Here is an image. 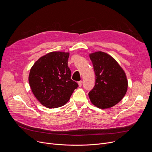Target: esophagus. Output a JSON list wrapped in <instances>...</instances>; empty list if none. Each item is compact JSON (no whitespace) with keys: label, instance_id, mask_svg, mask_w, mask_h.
Masks as SVG:
<instances>
[{"label":"esophagus","instance_id":"1","mask_svg":"<svg viewBox=\"0 0 152 152\" xmlns=\"http://www.w3.org/2000/svg\"><path fill=\"white\" fill-rule=\"evenodd\" d=\"M77 83H78L79 86L81 87V86H82V84H83V81H79Z\"/></svg>","mask_w":152,"mask_h":152}]
</instances>
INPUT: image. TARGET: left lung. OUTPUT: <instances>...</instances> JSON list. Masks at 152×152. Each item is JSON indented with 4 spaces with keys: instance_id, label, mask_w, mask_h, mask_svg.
<instances>
[{
    "instance_id": "8db88e82",
    "label": "left lung",
    "mask_w": 152,
    "mask_h": 152,
    "mask_svg": "<svg viewBox=\"0 0 152 152\" xmlns=\"http://www.w3.org/2000/svg\"><path fill=\"white\" fill-rule=\"evenodd\" d=\"M95 74V84L89 93L92 104L101 109L110 108L120 102L127 91L124 71L116 60L101 51L89 54Z\"/></svg>"
}]
</instances>
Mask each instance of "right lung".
Instances as JSON below:
<instances>
[{"label": "right lung", "mask_w": 152, "mask_h": 152, "mask_svg": "<svg viewBox=\"0 0 152 152\" xmlns=\"http://www.w3.org/2000/svg\"><path fill=\"white\" fill-rule=\"evenodd\" d=\"M69 53L52 52L40 57L31 67L29 83L35 97L49 108L61 107L68 102L78 84L71 79L68 66Z\"/></svg>", "instance_id": "right-lung-1"}]
</instances>
